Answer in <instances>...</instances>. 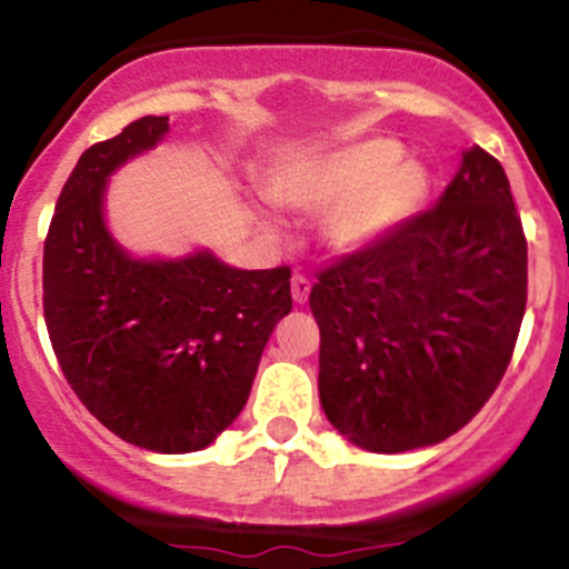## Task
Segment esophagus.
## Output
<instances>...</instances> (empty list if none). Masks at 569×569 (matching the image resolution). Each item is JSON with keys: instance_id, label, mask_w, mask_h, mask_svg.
Returning a JSON list of instances; mask_svg holds the SVG:
<instances>
[{"instance_id": "34e87169", "label": "esophagus", "mask_w": 569, "mask_h": 569, "mask_svg": "<svg viewBox=\"0 0 569 569\" xmlns=\"http://www.w3.org/2000/svg\"><path fill=\"white\" fill-rule=\"evenodd\" d=\"M308 295H311V280H308L306 274H295V278H291V297H295L297 306L308 302Z\"/></svg>"}]
</instances>
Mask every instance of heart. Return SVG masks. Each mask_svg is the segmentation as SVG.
I'll return each instance as SVG.
<instances>
[{
    "instance_id": "heart-1",
    "label": "heart",
    "mask_w": 569,
    "mask_h": 569,
    "mask_svg": "<svg viewBox=\"0 0 569 569\" xmlns=\"http://www.w3.org/2000/svg\"><path fill=\"white\" fill-rule=\"evenodd\" d=\"M432 176L405 159L396 140L369 137L306 153L269 178L267 194L295 214H321L319 237L332 256L363 252L421 214Z\"/></svg>"
}]
</instances>
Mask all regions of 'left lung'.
<instances>
[{"label": "left lung", "instance_id": "1", "mask_svg": "<svg viewBox=\"0 0 569 569\" xmlns=\"http://www.w3.org/2000/svg\"><path fill=\"white\" fill-rule=\"evenodd\" d=\"M526 237L509 178L465 148L432 211L319 274V399L375 455L435 446L485 407L526 313Z\"/></svg>", "mask_w": 569, "mask_h": 569}]
</instances>
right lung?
<instances>
[{
  "label": "right lung",
  "instance_id": "add662e5",
  "mask_svg": "<svg viewBox=\"0 0 569 569\" xmlns=\"http://www.w3.org/2000/svg\"><path fill=\"white\" fill-rule=\"evenodd\" d=\"M168 131L164 114H146L79 157L46 237L43 317L68 386L109 432L189 455L248 405L263 347L291 311V272L237 269L209 248L146 258L114 239L109 178Z\"/></svg>",
  "mask_w": 569,
  "mask_h": 569
}]
</instances>
